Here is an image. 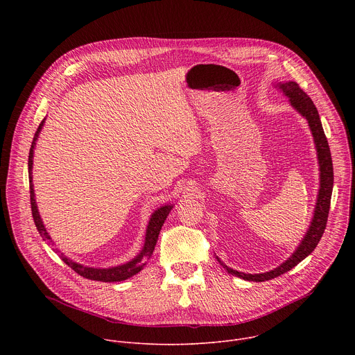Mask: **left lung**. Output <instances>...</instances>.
Instances as JSON below:
<instances>
[{
	"label": "left lung",
	"mask_w": 355,
	"mask_h": 355,
	"mask_svg": "<svg viewBox=\"0 0 355 355\" xmlns=\"http://www.w3.org/2000/svg\"><path fill=\"white\" fill-rule=\"evenodd\" d=\"M278 87H279V89H282L285 92V95L289 96L291 105L302 116H305L308 119L309 128H311L313 139H315L316 150H318V159H319V166H320V189H319V195H318L315 215H313V219H312L308 233L305 234V237H303L302 243L295 250L293 254L284 264L277 267L275 270H272L270 272H264V274H244V272H239L236 270L229 268L216 257L219 264L229 274L240 277L247 281H254V282L268 281V279L277 278V277L288 272L295 266H297L302 260H305L316 248V245L320 241V239L324 233V229H326L329 209H330L331 191H333V180H334L330 147H329V143H327V139H326V135H324V130H323V126H322V122H320V118H319V114L313 104V101L295 81H289V83H284V84L279 83Z\"/></svg>",
	"instance_id": "1"
}]
</instances>
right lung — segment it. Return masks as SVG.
Masks as SVG:
<instances>
[{
    "label": "right lung",
    "mask_w": 355,
    "mask_h": 355,
    "mask_svg": "<svg viewBox=\"0 0 355 355\" xmlns=\"http://www.w3.org/2000/svg\"><path fill=\"white\" fill-rule=\"evenodd\" d=\"M44 123V119L40 122L36 133H35V137H33V141H32V146H31V150H29V160H28V170H29V192H31V208H32V216H33V222L36 225V229L37 232L40 233V236L43 237V240L49 241V244L52 243L53 245V241L52 239H50L49 233L46 232L43 223H42V219L39 216V212H37V207H36V200H35V193H33V184H32V164H33V148H35V144H36V140H37V136L42 130V126ZM173 207L170 205H166L160 209H157L153 216H151L150 222H148V226H147V232H146V241H144V245H143V250L139 252L137 257L133 259L132 261L123 264V266H118V267H112V268H92V267H84L81 264H77L74 261H71L70 259H67L63 252H59L58 248H53L56 252H59L62 260L71 268L74 270L78 275L87 278V279H94V281H103V282H116V281H125L128 278H130L132 275L137 274L147 263V260L151 257V254H153L155 251V245L157 243V239H159V234H160V230H162V226L166 220V218L168 216L170 211H171Z\"/></svg>",
    "instance_id": "obj_1"
}]
</instances>
